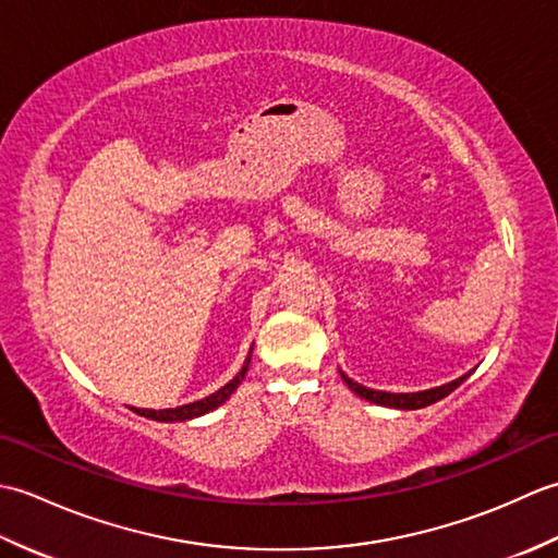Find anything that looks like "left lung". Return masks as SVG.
<instances>
[{
  "label": "left lung",
  "instance_id": "left-lung-1",
  "mask_svg": "<svg viewBox=\"0 0 558 558\" xmlns=\"http://www.w3.org/2000/svg\"><path fill=\"white\" fill-rule=\"evenodd\" d=\"M475 372V369H472ZM462 374L458 376L456 381H448L444 386H436V388H426V390H417V393H390V390H374V388H366L357 381H352V378L340 372L342 381L348 384V388L352 390V393H357L360 398L374 402V405H384V408H396V410H420V408H426V405H434V402H438L441 398H446L448 393H453V390L465 381V378L472 374Z\"/></svg>",
  "mask_w": 558,
  "mask_h": 558
}]
</instances>
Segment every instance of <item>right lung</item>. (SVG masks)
<instances>
[{"instance_id": "obj_1", "label": "right lung", "mask_w": 558, "mask_h": 558, "mask_svg": "<svg viewBox=\"0 0 558 558\" xmlns=\"http://www.w3.org/2000/svg\"><path fill=\"white\" fill-rule=\"evenodd\" d=\"M252 352H254V345L248 348V354H246L240 374H236L230 384H225L220 390H216V393H210L204 400L189 402V405H180V408H168V410H144V408H132V410L136 414H141V417H148V420H156V422H186V420L201 417V414H206V412H213L216 408H220L222 402L228 400L234 393V390L240 388V384L244 381V376L248 372V364H252Z\"/></svg>"}]
</instances>
